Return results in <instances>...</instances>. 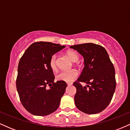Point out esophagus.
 <instances>
[{
	"label": "esophagus",
	"mask_w": 130,
	"mask_h": 130,
	"mask_svg": "<svg viewBox=\"0 0 130 130\" xmlns=\"http://www.w3.org/2000/svg\"><path fill=\"white\" fill-rule=\"evenodd\" d=\"M68 84V86H71V83H68V84Z\"/></svg>",
	"instance_id": "esophagus-1"
}]
</instances>
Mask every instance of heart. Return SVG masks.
Listing matches in <instances>:
<instances>
[{
  "instance_id": "1",
  "label": "heart",
  "mask_w": 130,
  "mask_h": 130,
  "mask_svg": "<svg viewBox=\"0 0 130 130\" xmlns=\"http://www.w3.org/2000/svg\"><path fill=\"white\" fill-rule=\"evenodd\" d=\"M65 55L73 62H76L79 60L78 54L76 52L73 50L67 51ZM57 55L54 54L51 57L50 60V68L53 71H56L57 69ZM78 71L76 70L73 69L70 71H61L56 76V78L58 80H61V81H64L66 83H71L76 79V77L78 76Z\"/></svg>"
}]
</instances>
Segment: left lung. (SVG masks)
Segmentation results:
<instances>
[{"instance_id": "left-lung-1", "label": "left lung", "mask_w": 130, "mask_h": 130, "mask_svg": "<svg viewBox=\"0 0 130 130\" xmlns=\"http://www.w3.org/2000/svg\"><path fill=\"white\" fill-rule=\"evenodd\" d=\"M84 57V67L73 83L76 88L74 102L79 110L88 114L100 112L111 102L116 90L114 65L103 46L94 43L71 46ZM86 82L83 87L80 82Z\"/></svg>"}]
</instances>
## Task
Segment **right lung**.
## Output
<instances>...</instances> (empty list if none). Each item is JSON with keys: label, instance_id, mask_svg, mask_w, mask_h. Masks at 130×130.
Here are the masks:
<instances>
[{"label": "right lung", "instance_id": "1", "mask_svg": "<svg viewBox=\"0 0 130 130\" xmlns=\"http://www.w3.org/2000/svg\"><path fill=\"white\" fill-rule=\"evenodd\" d=\"M65 47L50 42H35L20 59L16 88L22 106L33 115L47 116L59 108L67 84L61 80L54 82L50 60L51 57ZM47 85L50 89L45 88Z\"/></svg>", "mask_w": 130, "mask_h": 130}]
</instances>
